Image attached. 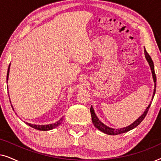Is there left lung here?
<instances>
[{
  "label": "left lung",
  "mask_w": 161,
  "mask_h": 161,
  "mask_svg": "<svg viewBox=\"0 0 161 161\" xmlns=\"http://www.w3.org/2000/svg\"><path fill=\"white\" fill-rule=\"evenodd\" d=\"M144 53H145V57H146L147 60L149 62V66H150L152 73H153V79H154V82H155V89H154V93H153V99L154 96H155V91H156V75L155 72V68H154V63H153V60H152L150 56H149V55L148 54V53L147 52V50H145V47H144ZM151 104H152V102L149 103L148 107H147V109L145 110L144 113L137 120L135 121L133 124H131L130 125H129V126H127L126 127H124V128H121V129H113V128H111V127H107L106 125H105L104 124H103V123L98 119L97 116H96L95 113H94L93 108H92V106L91 108H90V111H91L92 122H93V124L94 126H95V127H97L98 130H100V131L103 132V133L108 134V135H118V134H120V133H126V132L130 130L133 129V128H135L136 127H137L138 125H139L143 120H144L145 116H147V112H148V111H149V107H150Z\"/></svg>",
  "instance_id": "left-lung-1"
}]
</instances>
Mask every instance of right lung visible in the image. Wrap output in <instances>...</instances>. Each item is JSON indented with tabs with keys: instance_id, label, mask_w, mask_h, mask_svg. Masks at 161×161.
Here are the masks:
<instances>
[{
	"instance_id": "1",
	"label": "right lung",
	"mask_w": 161,
	"mask_h": 161,
	"mask_svg": "<svg viewBox=\"0 0 161 161\" xmlns=\"http://www.w3.org/2000/svg\"><path fill=\"white\" fill-rule=\"evenodd\" d=\"M9 68H10V64L8 66V71H7V75H6V82L8 80V73H9ZM13 108V107H12ZM63 121V118H61L60 120H58V122H56L54 124H50V125H31L29 124V123H27L28 125H29L30 127H33V128L38 130H43V131H46V130H52L55 128V127H58L59 125Z\"/></svg>"
}]
</instances>
